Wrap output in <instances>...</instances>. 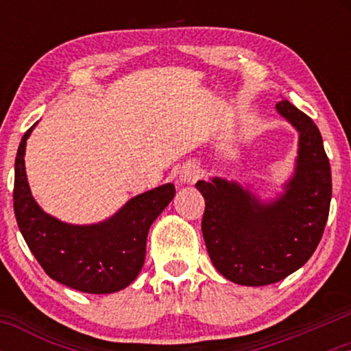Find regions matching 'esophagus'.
Here are the masks:
<instances>
[{
  "mask_svg": "<svg viewBox=\"0 0 351 351\" xmlns=\"http://www.w3.org/2000/svg\"><path fill=\"white\" fill-rule=\"evenodd\" d=\"M201 176V169L198 167V165L195 162H186V165L182 166V169L179 172V180L182 184H193L199 179Z\"/></svg>",
  "mask_w": 351,
  "mask_h": 351,
  "instance_id": "obj_1",
  "label": "esophagus"
}]
</instances>
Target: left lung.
I'll return each mask as SVG.
<instances>
[{
  "label": "left lung",
  "instance_id": "left-lung-1",
  "mask_svg": "<svg viewBox=\"0 0 351 351\" xmlns=\"http://www.w3.org/2000/svg\"><path fill=\"white\" fill-rule=\"evenodd\" d=\"M276 112L299 132L294 174L275 199H258L234 180H198L204 196L201 230L214 267L243 286H267L305 265L323 237L332 179L323 137L313 119L289 100Z\"/></svg>",
  "mask_w": 351,
  "mask_h": 351
}]
</instances>
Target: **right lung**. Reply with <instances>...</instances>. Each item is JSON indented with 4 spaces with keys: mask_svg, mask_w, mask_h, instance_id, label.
<instances>
[{
    "mask_svg": "<svg viewBox=\"0 0 351 351\" xmlns=\"http://www.w3.org/2000/svg\"><path fill=\"white\" fill-rule=\"evenodd\" d=\"M36 123L23 134L14 166V213L27 246L52 280L88 294L128 287L145 262L148 230L176 195L165 184L134 196L112 217L73 225L49 215L33 198L25 172V147Z\"/></svg>",
    "mask_w": 351,
    "mask_h": 351,
    "instance_id": "1",
    "label": "right lung"
}]
</instances>
